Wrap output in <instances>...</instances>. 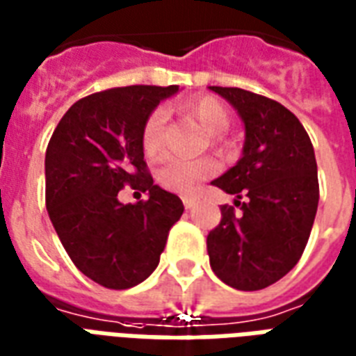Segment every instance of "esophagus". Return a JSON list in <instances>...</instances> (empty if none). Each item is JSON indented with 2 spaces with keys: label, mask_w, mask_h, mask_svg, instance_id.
Instances as JSON below:
<instances>
[{
  "label": "esophagus",
  "mask_w": 356,
  "mask_h": 356,
  "mask_svg": "<svg viewBox=\"0 0 356 356\" xmlns=\"http://www.w3.org/2000/svg\"><path fill=\"white\" fill-rule=\"evenodd\" d=\"M181 203H184V207H186V209H191V207L197 203V197L184 195V197H181Z\"/></svg>",
  "instance_id": "obj_1"
}]
</instances>
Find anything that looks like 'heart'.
<instances>
[{"label": "heart", "instance_id": "heart-1", "mask_svg": "<svg viewBox=\"0 0 356 356\" xmlns=\"http://www.w3.org/2000/svg\"><path fill=\"white\" fill-rule=\"evenodd\" d=\"M181 113L191 121H195L207 134L209 144L216 149H224L225 140L222 134L232 127V113L214 96H199L181 106ZM165 123L167 111L153 110L142 124L140 146L146 155L155 157L165 146ZM218 161L214 157H197V159H180L168 157L157 168V181L168 191L188 195L193 193L203 180L218 172Z\"/></svg>", "mask_w": 356, "mask_h": 356}]
</instances>
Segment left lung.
I'll return each mask as SVG.
<instances>
[{
    "instance_id": "1",
    "label": "left lung",
    "mask_w": 356,
    "mask_h": 356,
    "mask_svg": "<svg viewBox=\"0 0 356 356\" xmlns=\"http://www.w3.org/2000/svg\"><path fill=\"white\" fill-rule=\"evenodd\" d=\"M210 89L233 104L246 129L241 161L212 181L237 197L239 212L222 204V220L207 237L210 267L237 290H261L300 261L309 241L318 207L315 152L300 119L277 100L237 87Z\"/></svg>"
}]
</instances>
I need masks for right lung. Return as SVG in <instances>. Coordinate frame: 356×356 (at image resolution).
Instances as JSON below:
<instances>
[{"label": "right lung", "instance_id": "obj_1", "mask_svg": "<svg viewBox=\"0 0 356 356\" xmlns=\"http://www.w3.org/2000/svg\"><path fill=\"white\" fill-rule=\"evenodd\" d=\"M178 85H131L77 100L56 124L45 153V204L75 267L111 290L146 281L159 264L180 197L153 184L140 132L153 108ZM131 185L150 195L121 205Z\"/></svg>", "mask_w": 356, "mask_h": 356}]
</instances>
